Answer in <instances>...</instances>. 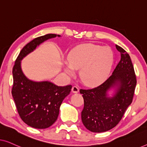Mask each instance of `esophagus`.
Here are the masks:
<instances>
[{
	"label": "esophagus",
	"mask_w": 147,
	"mask_h": 147,
	"mask_svg": "<svg viewBox=\"0 0 147 147\" xmlns=\"http://www.w3.org/2000/svg\"><path fill=\"white\" fill-rule=\"evenodd\" d=\"M71 91L73 93H78V92H79V88H78V86H74L71 88Z\"/></svg>",
	"instance_id": "esophagus-1"
}]
</instances>
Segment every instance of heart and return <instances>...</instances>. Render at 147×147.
<instances>
[{
  "mask_svg": "<svg viewBox=\"0 0 147 147\" xmlns=\"http://www.w3.org/2000/svg\"><path fill=\"white\" fill-rule=\"evenodd\" d=\"M64 67L69 76L80 69V78L86 86H96L107 79L114 63V54L109 47L84 43L70 50Z\"/></svg>",
  "mask_w": 147,
  "mask_h": 147,
  "instance_id": "b5f03b06",
  "label": "heart"
}]
</instances>
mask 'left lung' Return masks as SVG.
<instances>
[{
  "mask_svg": "<svg viewBox=\"0 0 147 147\" xmlns=\"http://www.w3.org/2000/svg\"><path fill=\"white\" fill-rule=\"evenodd\" d=\"M121 58L113 73L103 84L92 89H80L84 100L82 121L93 132L108 131L117 125L132 103L136 78L131 59L125 50L116 45ZM115 89L112 97L107 92Z\"/></svg>",
  "mask_w": 147,
  "mask_h": 147,
  "instance_id": "8db88e82",
  "label": "left lung"
}]
</instances>
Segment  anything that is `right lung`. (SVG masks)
Here are the masks:
<instances>
[{
	"instance_id": "1",
	"label": "right lung",
	"mask_w": 147,
	"mask_h": 147,
	"mask_svg": "<svg viewBox=\"0 0 147 147\" xmlns=\"http://www.w3.org/2000/svg\"><path fill=\"white\" fill-rule=\"evenodd\" d=\"M57 36L60 37L47 34L30 41L20 51L13 68L11 93L18 113L25 124L38 129L47 128L56 121L60 106L69 94L72 86H58L48 81L30 80L23 73L21 61L43 42Z\"/></svg>"
}]
</instances>
